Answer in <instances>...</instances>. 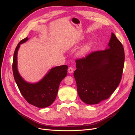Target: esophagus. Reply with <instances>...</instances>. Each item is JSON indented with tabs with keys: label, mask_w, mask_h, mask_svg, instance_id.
<instances>
[{
	"label": "esophagus",
	"mask_w": 135,
	"mask_h": 135,
	"mask_svg": "<svg viewBox=\"0 0 135 135\" xmlns=\"http://www.w3.org/2000/svg\"><path fill=\"white\" fill-rule=\"evenodd\" d=\"M73 70H74V69H73V68L72 67H70L68 69V72H69V73H70V74L73 73Z\"/></svg>",
	"instance_id": "1"
}]
</instances>
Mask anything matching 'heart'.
<instances>
[{
    "label": "heart",
    "instance_id": "heart-1",
    "mask_svg": "<svg viewBox=\"0 0 135 135\" xmlns=\"http://www.w3.org/2000/svg\"><path fill=\"white\" fill-rule=\"evenodd\" d=\"M91 47H92L91 43H88L86 45H85L80 51V55L83 56L86 55L88 53V52L90 51V50L91 49Z\"/></svg>",
    "mask_w": 135,
    "mask_h": 135
}]
</instances>
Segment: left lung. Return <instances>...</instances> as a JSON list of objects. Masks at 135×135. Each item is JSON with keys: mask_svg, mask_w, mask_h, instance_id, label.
Returning <instances> with one entry per match:
<instances>
[{"mask_svg": "<svg viewBox=\"0 0 135 135\" xmlns=\"http://www.w3.org/2000/svg\"><path fill=\"white\" fill-rule=\"evenodd\" d=\"M108 46L105 50L93 52L75 60L77 91L85 104H97L108 99L121 80L124 64L123 45L112 33Z\"/></svg>", "mask_w": 135, "mask_h": 135, "instance_id": "left-lung-1", "label": "left lung"}]
</instances>
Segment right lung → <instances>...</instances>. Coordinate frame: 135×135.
<instances>
[{
    "label": "right lung",
    "mask_w": 135,
    "mask_h": 135,
    "mask_svg": "<svg viewBox=\"0 0 135 135\" xmlns=\"http://www.w3.org/2000/svg\"><path fill=\"white\" fill-rule=\"evenodd\" d=\"M28 39L26 37L21 40L15 49L12 64L14 78L20 92L28 103L38 108H46L55 100L61 81L67 75L68 67V65L56 66L51 69L38 83L26 82L18 71L17 60L20 44Z\"/></svg>",
    "instance_id": "1"
}]
</instances>
